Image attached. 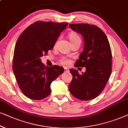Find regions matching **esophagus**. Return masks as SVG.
Listing matches in <instances>:
<instances>
[{"instance_id":"34e87169","label":"esophagus","mask_w":128,"mask_h":128,"mask_svg":"<svg viewBox=\"0 0 128 128\" xmlns=\"http://www.w3.org/2000/svg\"><path fill=\"white\" fill-rule=\"evenodd\" d=\"M64 71L66 72H69V69H68V68L65 67L64 68Z\"/></svg>"}]
</instances>
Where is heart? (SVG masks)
<instances>
[{
  "instance_id": "heart-1",
  "label": "heart",
  "mask_w": 128,
  "mask_h": 128,
  "mask_svg": "<svg viewBox=\"0 0 128 128\" xmlns=\"http://www.w3.org/2000/svg\"><path fill=\"white\" fill-rule=\"evenodd\" d=\"M68 38H69V39L72 44H75V43H76L77 42H78V41H80V37L79 36L78 34L75 32H70L69 35H68ZM61 62H62V64H67L69 63L70 61L67 60V59L63 58L62 59Z\"/></svg>"
}]
</instances>
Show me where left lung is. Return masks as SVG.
<instances>
[{
	"instance_id": "8db88e82",
	"label": "left lung",
	"mask_w": 128,
	"mask_h": 128,
	"mask_svg": "<svg viewBox=\"0 0 128 128\" xmlns=\"http://www.w3.org/2000/svg\"><path fill=\"white\" fill-rule=\"evenodd\" d=\"M69 26L84 38V49L75 66L85 67L86 71L80 75L76 70L70 69L72 80L68 88L79 100L93 99L103 90L112 71V53L108 40L103 31L94 25L82 23Z\"/></svg>"
}]
</instances>
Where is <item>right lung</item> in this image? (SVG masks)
Wrapping results in <instances>:
<instances>
[{
	"label": "right lung",
	"instance_id": "1",
	"mask_svg": "<svg viewBox=\"0 0 128 128\" xmlns=\"http://www.w3.org/2000/svg\"><path fill=\"white\" fill-rule=\"evenodd\" d=\"M67 23L37 21L20 36L14 48L12 70L19 88L25 96L39 100L51 93L50 84L64 72L62 66H44L40 57L53 49Z\"/></svg>",
	"mask_w": 128,
	"mask_h": 128
}]
</instances>
